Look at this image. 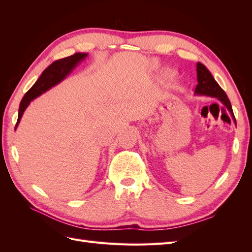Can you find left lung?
<instances>
[{
  "instance_id": "left-lung-1",
  "label": "left lung",
  "mask_w": 252,
  "mask_h": 252,
  "mask_svg": "<svg viewBox=\"0 0 252 252\" xmlns=\"http://www.w3.org/2000/svg\"><path fill=\"white\" fill-rule=\"evenodd\" d=\"M196 77H197V85L195 87L194 93L196 94H204L209 96L218 97L222 102L228 110L230 111L231 116L234 117L232 107L229 98L227 97L225 91L220 87L217 81L213 79L210 71L206 68L202 63H196Z\"/></svg>"
}]
</instances>
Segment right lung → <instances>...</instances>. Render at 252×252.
<instances>
[{
  "label": "right lung",
  "instance_id": "add662e5",
  "mask_svg": "<svg viewBox=\"0 0 252 252\" xmlns=\"http://www.w3.org/2000/svg\"><path fill=\"white\" fill-rule=\"evenodd\" d=\"M86 57L87 53H75L73 56L57 60L42 72L41 77L37 79L34 85L27 91L24 97H23V100L21 101L16 128L23 116V112H24V110L29 105L30 101L33 100L36 96L41 95L45 91L50 89L52 86L57 85L58 83L62 81L66 75L77 66L80 61L85 59Z\"/></svg>",
  "mask_w": 252,
  "mask_h": 252
}]
</instances>
